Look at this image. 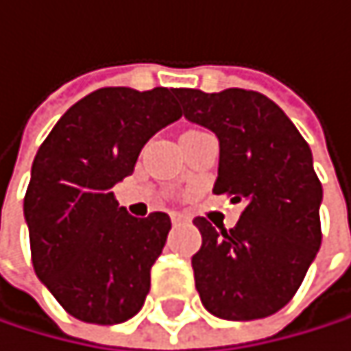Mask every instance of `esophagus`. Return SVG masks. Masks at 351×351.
Listing matches in <instances>:
<instances>
[{
	"label": "esophagus",
	"mask_w": 351,
	"mask_h": 351,
	"mask_svg": "<svg viewBox=\"0 0 351 351\" xmlns=\"http://www.w3.org/2000/svg\"><path fill=\"white\" fill-rule=\"evenodd\" d=\"M188 219V215L184 211H171V221L173 223H184Z\"/></svg>",
	"instance_id": "esophagus-1"
}]
</instances>
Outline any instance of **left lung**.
Masks as SVG:
<instances>
[{
  "label": "left lung",
  "instance_id": "8db88e82",
  "mask_svg": "<svg viewBox=\"0 0 351 351\" xmlns=\"http://www.w3.org/2000/svg\"><path fill=\"white\" fill-rule=\"evenodd\" d=\"M176 98L190 123L219 140L213 192L243 203L230 230L195 219L201 302L223 320L266 318L291 302L320 249L322 186L312 150L280 106L257 92L176 90Z\"/></svg>",
  "mask_w": 351,
  "mask_h": 351
}]
</instances>
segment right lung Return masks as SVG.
Wrapping results in <instances>:
<instances>
[{"label":"right lung","instance_id":"right-lung-1","mask_svg":"<svg viewBox=\"0 0 351 351\" xmlns=\"http://www.w3.org/2000/svg\"><path fill=\"white\" fill-rule=\"evenodd\" d=\"M180 117L176 90L102 87L73 104L37 150L25 197L33 268L71 316L119 324L144 306L171 219L130 215L112 188Z\"/></svg>","mask_w":351,"mask_h":351}]
</instances>
